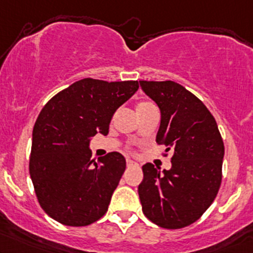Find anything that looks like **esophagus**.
Instances as JSON below:
<instances>
[{
	"label": "esophagus",
	"instance_id": "34e87169",
	"mask_svg": "<svg viewBox=\"0 0 253 253\" xmlns=\"http://www.w3.org/2000/svg\"><path fill=\"white\" fill-rule=\"evenodd\" d=\"M126 163H127V166H128V167H131V166H138V163L133 162V161H131V160H127Z\"/></svg>",
	"mask_w": 253,
	"mask_h": 253
}]
</instances>
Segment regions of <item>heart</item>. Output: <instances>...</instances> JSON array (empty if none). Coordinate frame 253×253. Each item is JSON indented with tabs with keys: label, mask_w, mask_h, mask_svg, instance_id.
I'll use <instances>...</instances> for the list:
<instances>
[{
	"label": "heart",
	"mask_w": 253,
	"mask_h": 253,
	"mask_svg": "<svg viewBox=\"0 0 253 253\" xmlns=\"http://www.w3.org/2000/svg\"><path fill=\"white\" fill-rule=\"evenodd\" d=\"M146 108H156V105L152 103V102L144 101V102H140V103L138 104L137 109H146Z\"/></svg>",
	"instance_id": "heart-1"
}]
</instances>
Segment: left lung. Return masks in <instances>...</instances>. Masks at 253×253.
I'll return each instance as SVG.
<instances>
[{
  "label": "left lung",
  "mask_w": 253,
  "mask_h": 253,
  "mask_svg": "<svg viewBox=\"0 0 253 253\" xmlns=\"http://www.w3.org/2000/svg\"><path fill=\"white\" fill-rule=\"evenodd\" d=\"M139 84L161 110L156 141L173 152L171 168L143 166L138 187L143 212L167 229H180L202 217L217 196L224 145L217 124L203 102L171 80Z\"/></svg>",
  "instance_id": "obj_1"
}]
</instances>
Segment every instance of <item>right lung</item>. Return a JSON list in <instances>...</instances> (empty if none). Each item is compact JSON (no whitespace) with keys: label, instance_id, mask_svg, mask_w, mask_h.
Segmentation results:
<instances>
[{"label":"right lung","instance_id":"right-lung-1","mask_svg":"<svg viewBox=\"0 0 253 253\" xmlns=\"http://www.w3.org/2000/svg\"><path fill=\"white\" fill-rule=\"evenodd\" d=\"M137 80L85 78L43 107L33 127L30 176L38 203L65 226H88L107 212L126 169L119 152L91 160L90 138L107 135L114 113L138 90Z\"/></svg>","mask_w":253,"mask_h":253}]
</instances>
